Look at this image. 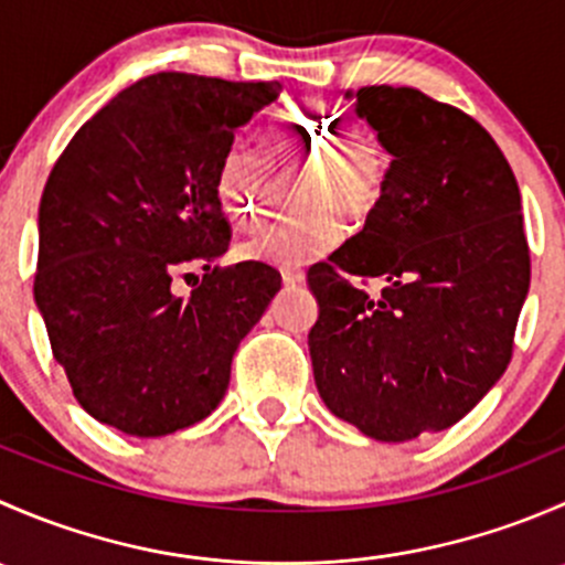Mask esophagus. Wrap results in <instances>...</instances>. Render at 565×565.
<instances>
[{"label":"esophagus","mask_w":565,"mask_h":565,"mask_svg":"<svg viewBox=\"0 0 565 565\" xmlns=\"http://www.w3.org/2000/svg\"><path fill=\"white\" fill-rule=\"evenodd\" d=\"M281 281H284V287H298V284L306 281V276L300 270H295V267H284Z\"/></svg>","instance_id":"esophagus-1"}]
</instances>
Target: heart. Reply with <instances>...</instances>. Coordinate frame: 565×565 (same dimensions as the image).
I'll list each match as a JSON object with an SVG mask.
<instances>
[{"mask_svg": "<svg viewBox=\"0 0 565 565\" xmlns=\"http://www.w3.org/2000/svg\"><path fill=\"white\" fill-rule=\"evenodd\" d=\"M281 150L322 158L311 191V202L322 204L300 218H281L259 226L241 243V256L278 267H298L333 248L344 237V218L335 202L361 215L377 202L383 191L388 158L369 136L344 139L339 114L324 106H309L287 114L276 128ZM267 177V158L250 139H237L226 147L215 172V196L221 207L241 224H250L259 210L262 185Z\"/></svg>", "mask_w": 565, "mask_h": 565, "instance_id": "heart-1", "label": "heart"}]
</instances>
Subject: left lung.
Here are the masks:
<instances>
[{
  "instance_id": "1",
  "label": "left lung",
  "mask_w": 565,
  "mask_h": 565,
  "mask_svg": "<svg viewBox=\"0 0 565 565\" xmlns=\"http://www.w3.org/2000/svg\"><path fill=\"white\" fill-rule=\"evenodd\" d=\"M393 158L366 224L309 270V333L324 407L404 443L465 418L503 377L530 289L522 199L472 117L413 87L347 89ZM352 275H383L369 299Z\"/></svg>"
}]
</instances>
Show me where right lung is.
<instances>
[{
  "instance_id": "right-lung-1",
  "label": "right lung",
  "mask_w": 565,
  "mask_h": 565,
  "mask_svg": "<svg viewBox=\"0 0 565 565\" xmlns=\"http://www.w3.org/2000/svg\"><path fill=\"white\" fill-rule=\"evenodd\" d=\"M278 82L152 73L78 128L38 210L35 303L76 402L100 424L163 437L207 418L232 355L281 289L265 262L218 270L230 224L215 172ZM205 270L191 299L173 292Z\"/></svg>"
}]
</instances>
